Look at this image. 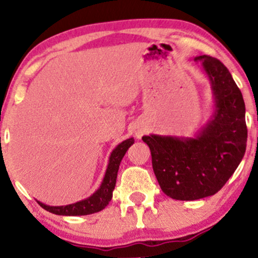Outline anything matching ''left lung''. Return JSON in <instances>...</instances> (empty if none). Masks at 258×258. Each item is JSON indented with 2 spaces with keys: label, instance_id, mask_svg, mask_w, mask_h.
Instances as JSON below:
<instances>
[{
  "label": "left lung",
  "instance_id": "1",
  "mask_svg": "<svg viewBox=\"0 0 258 258\" xmlns=\"http://www.w3.org/2000/svg\"><path fill=\"white\" fill-rule=\"evenodd\" d=\"M194 61L201 62L213 91L208 122L194 137H142L162 191L178 201L204 199L221 190L241 163L248 137L244 101L227 67L208 55Z\"/></svg>",
  "mask_w": 258,
  "mask_h": 258
}]
</instances>
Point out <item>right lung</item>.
<instances>
[{
	"mask_svg": "<svg viewBox=\"0 0 258 258\" xmlns=\"http://www.w3.org/2000/svg\"><path fill=\"white\" fill-rule=\"evenodd\" d=\"M135 140L134 137L126 139L115 147L109 156V162L107 170H105L104 177L102 183L96 191L87 199L79 201L76 203L68 204V206H47V204L37 201V203L49 213L55 215H62V216H84V215H90L98 213L103 210L111 201L112 191H114L116 185V178H117V172L123 156H124L126 150L132 147Z\"/></svg>",
	"mask_w": 258,
	"mask_h": 258,
	"instance_id": "1",
	"label": "right lung"
}]
</instances>
